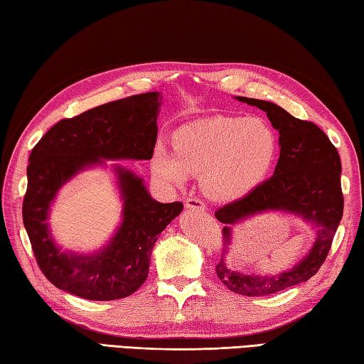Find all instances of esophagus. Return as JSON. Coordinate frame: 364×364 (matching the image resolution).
Here are the masks:
<instances>
[{"label":"esophagus","mask_w":364,"mask_h":364,"mask_svg":"<svg viewBox=\"0 0 364 364\" xmlns=\"http://www.w3.org/2000/svg\"><path fill=\"white\" fill-rule=\"evenodd\" d=\"M184 206H186L188 210H202V211L206 208V205L202 202V200L196 198V197L188 198L186 202H184Z\"/></svg>","instance_id":"esophagus-1"}]
</instances>
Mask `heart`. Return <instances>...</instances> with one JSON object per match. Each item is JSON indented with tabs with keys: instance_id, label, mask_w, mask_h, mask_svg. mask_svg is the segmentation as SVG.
I'll list each match as a JSON object with an SVG mask.
<instances>
[{
	"instance_id": "obj_1",
	"label": "heart",
	"mask_w": 364,
	"mask_h": 364,
	"mask_svg": "<svg viewBox=\"0 0 364 364\" xmlns=\"http://www.w3.org/2000/svg\"><path fill=\"white\" fill-rule=\"evenodd\" d=\"M173 151L156 145L151 168L161 181L183 186L200 175L202 188L215 200L245 196L264 180L277 153L274 129L259 119L218 115L178 128Z\"/></svg>"
}]
</instances>
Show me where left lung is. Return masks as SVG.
I'll use <instances>...</instances> for the list:
<instances>
[{"label":"left lung","instance_id":"left-lung-1","mask_svg":"<svg viewBox=\"0 0 364 364\" xmlns=\"http://www.w3.org/2000/svg\"><path fill=\"white\" fill-rule=\"evenodd\" d=\"M237 100L267 114L272 127L280 134V158L272 176L242 198L215 211V218L225 225L222 228L225 249H222L215 272L230 291L259 297L306 282L326 261L344 210L341 159L327 134L313 122L292 117L283 107L264 100L245 97H237ZM272 209L299 213L314 223L316 241L314 249L299 265L277 277L236 273L223 261V253L230 245V225L249 215Z\"/></svg>","mask_w":364,"mask_h":364}]
</instances>
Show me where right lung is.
Masks as SVG:
<instances>
[{
    "mask_svg": "<svg viewBox=\"0 0 364 364\" xmlns=\"http://www.w3.org/2000/svg\"><path fill=\"white\" fill-rule=\"evenodd\" d=\"M158 92L92 107L59 120L31 151L23 223L38 267L59 289L89 300H117L146 280L153 245L181 213V202H156L141 178L115 167L125 200L123 223L106 249L92 257L60 252L46 218L58 189L82 167L100 164L102 158L150 159L158 137Z\"/></svg>",
    "mask_w": 364,
    "mask_h": 364,
    "instance_id": "obj_1",
    "label": "right lung"
}]
</instances>
